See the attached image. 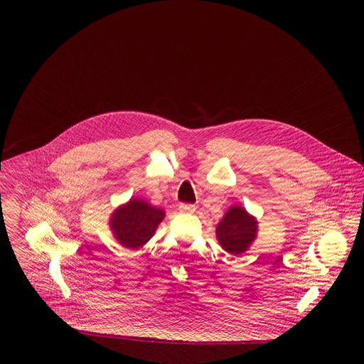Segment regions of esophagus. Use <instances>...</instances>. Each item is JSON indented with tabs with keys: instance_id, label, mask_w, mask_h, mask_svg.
<instances>
[{
	"instance_id": "1",
	"label": "esophagus",
	"mask_w": 364,
	"mask_h": 364,
	"mask_svg": "<svg viewBox=\"0 0 364 364\" xmlns=\"http://www.w3.org/2000/svg\"><path fill=\"white\" fill-rule=\"evenodd\" d=\"M178 210L181 211V213H193L196 208H195V205H190V203H181L180 206H178Z\"/></svg>"
}]
</instances>
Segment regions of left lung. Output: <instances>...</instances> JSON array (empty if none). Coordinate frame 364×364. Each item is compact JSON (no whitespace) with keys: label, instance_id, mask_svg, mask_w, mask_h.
<instances>
[{"label":"left lung","instance_id":"8db88e82","mask_svg":"<svg viewBox=\"0 0 364 364\" xmlns=\"http://www.w3.org/2000/svg\"><path fill=\"white\" fill-rule=\"evenodd\" d=\"M257 236V221L244 208L233 206L217 226V239L232 255L242 254Z\"/></svg>","mask_w":364,"mask_h":364}]
</instances>
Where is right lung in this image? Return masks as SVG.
I'll return each instance as SVG.
<instances>
[{
    "label": "right lung",
    "mask_w": 364,
    "mask_h": 364,
    "mask_svg": "<svg viewBox=\"0 0 364 364\" xmlns=\"http://www.w3.org/2000/svg\"><path fill=\"white\" fill-rule=\"evenodd\" d=\"M164 217V210L139 199H131L114 211L110 225L116 239L124 247L136 250L151 239Z\"/></svg>",
    "instance_id": "add662e5"
}]
</instances>
